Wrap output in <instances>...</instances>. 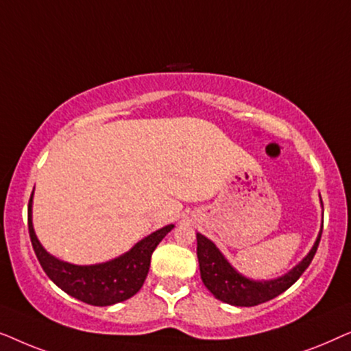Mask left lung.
<instances>
[{
	"label": "left lung",
	"mask_w": 351,
	"mask_h": 351,
	"mask_svg": "<svg viewBox=\"0 0 351 351\" xmlns=\"http://www.w3.org/2000/svg\"><path fill=\"white\" fill-rule=\"evenodd\" d=\"M321 206H323V201H321ZM321 233H323V223H321V230L310 252L294 268H291L282 276L273 278V280H252V278L244 276L225 258L220 249L209 238L196 233V243H198L196 254H198L201 280L210 294L225 304L234 306H254L263 304V302L275 299L286 289H289L302 276V273L308 268L316 249H318Z\"/></svg>",
	"instance_id": "left-lung-1"
}]
</instances>
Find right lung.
<instances>
[{"mask_svg":"<svg viewBox=\"0 0 351 351\" xmlns=\"http://www.w3.org/2000/svg\"><path fill=\"white\" fill-rule=\"evenodd\" d=\"M33 193L28 201V233L43 270L62 291L89 305H114L136 295L148 275L153 251L161 243V239L174 228V225L171 223L156 230L134 244L128 252L112 261L94 263V265H75L52 256L38 239L32 215Z\"/></svg>","mask_w":351,"mask_h":351,"instance_id":"right-lung-1","label":"right lung"}]
</instances>
